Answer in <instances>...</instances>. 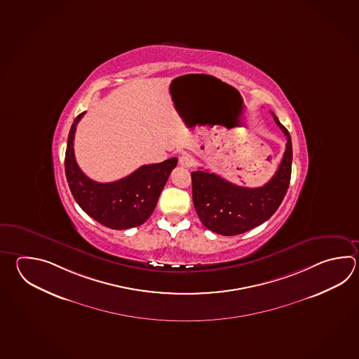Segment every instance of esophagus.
I'll return each mask as SVG.
<instances>
[{
	"mask_svg": "<svg viewBox=\"0 0 359 359\" xmlns=\"http://www.w3.org/2000/svg\"><path fill=\"white\" fill-rule=\"evenodd\" d=\"M179 163H180V166H183V168H189L193 166V160H191V157L189 154H182L180 158H179Z\"/></svg>",
	"mask_w": 359,
	"mask_h": 359,
	"instance_id": "obj_1",
	"label": "esophagus"
}]
</instances>
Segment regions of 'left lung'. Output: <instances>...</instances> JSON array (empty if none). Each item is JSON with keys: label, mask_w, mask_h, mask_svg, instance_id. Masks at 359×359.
<instances>
[{"label": "left lung", "mask_w": 359, "mask_h": 359, "mask_svg": "<svg viewBox=\"0 0 359 359\" xmlns=\"http://www.w3.org/2000/svg\"><path fill=\"white\" fill-rule=\"evenodd\" d=\"M272 116L285 134L286 148L278 171L264 187H239L208 170L191 172L193 205L202 224L213 233L243 234L270 219L285 197L292 175L293 146L285 126L275 114Z\"/></svg>", "instance_id": "1"}]
</instances>
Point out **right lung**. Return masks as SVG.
Listing matches in <instances>:
<instances>
[{"label":"right lung","mask_w":359,"mask_h":359,"mask_svg":"<svg viewBox=\"0 0 359 359\" xmlns=\"http://www.w3.org/2000/svg\"><path fill=\"white\" fill-rule=\"evenodd\" d=\"M84 114L74 120L66 147V179L74 199L84 212L104 226L115 230L140 226L154 212L177 158L143 165L117 182L97 183L83 174L74 156V135Z\"/></svg>","instance_id":"1"}]
</instances>
